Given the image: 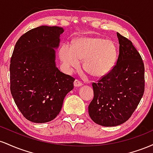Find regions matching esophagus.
<instances>
[{"label":"esophagus","mask_w":153,"mask_h":153,"mask_svg":"<svg viewBox=\"0 0 153 153\" xmlns=\"http://www.w3.org/2000/svg\"><path fill=\"white\" fill-rule=\"evenodd\" d=\"M74 85H75V87H80V86H81V85H82V82L80 81V80L76 79V80L74 81Z\"/></svg>","instance_id":"1"}]
</instances>
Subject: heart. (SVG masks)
Instances as JSON below:
<instances>
[{
    "label": "heart",
    "mask_w": 153,
    "mask_h": 153,
    "mask_svg": "<svg viewBox=\"0 0 153 153\" xmlns=\"http://www.w3.org/2000/svg\"><path fill=\"white\" fill-rule=\"evenodd\" d=\"M117 48L112 40L100 37L80 38L73 47L65 44L59 50L60 59L69 71L80 66L83 60L85 71L94 77L108 73L114 66L117 59Z\"/></svg>",
    "instance_id": "heart-1"
}]
</instances>
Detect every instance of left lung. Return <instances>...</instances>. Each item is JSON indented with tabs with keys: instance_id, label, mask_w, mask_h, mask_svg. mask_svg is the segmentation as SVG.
<instances>
[{
	"instance_id": "obj_1",
	"label": "left lung",
	"mask_w": 153,
	"mask_h": 153,
	"mask_svg": "<svg viewBox=\"0 0 153 153\" xmlns=\"http://www.w3.org/2000/svg\"><path fill=\"white\" fill-rule=\"evenodd\" d=\"M119 53L117 64L93 82L94 97L88 106L93 121L114 127L131 117L145 91V67L141 55L127 38L117 33Z\"/></svg>"
}]
</instances>
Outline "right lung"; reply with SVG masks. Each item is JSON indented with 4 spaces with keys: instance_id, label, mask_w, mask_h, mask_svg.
<instances>
[{
    "instance_id": "obj_1",
    "label": "right lung",
    "mask_w": 153,
    "mask_h": 153,
    "mask_svg": "<svg viewBox=\"0 0 153 153\" xmlns=\"http://www.w3.org/2000/svg\"><path fill=\"white\" fill-rule=\"evenodd\" d=\"M63 31L58 26H39L23 34L15 45L10 64V93L30 122L53 120L74 87L75 78L59 71L54 62V48L59 46Z\"/></svg>"
}]
</instances>
